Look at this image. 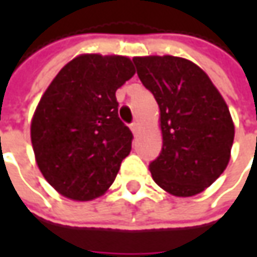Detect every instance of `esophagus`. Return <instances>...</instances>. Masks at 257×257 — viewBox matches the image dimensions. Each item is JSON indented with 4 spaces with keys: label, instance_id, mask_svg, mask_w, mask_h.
Returning a JSON list of instances; mask_svg holds the SVG:
<instances>
[{
    "label": "esophagus",
    "instance_id": "esophagus-1",
    "mask_svg": "<svg viewBox=\"0 0 257 257\" xmlns=\"http://www.w3.org/2000/svg\"><path fill=\"white\" fill-rule=\"evenodd\" d=\"M130 128H132L133 134H137L139 133V130H140V124L137 123V121H134V123L130 124Z\"/></svg>",
    "mask_w": 257,
    "mask_h": 257
}]
</instances>
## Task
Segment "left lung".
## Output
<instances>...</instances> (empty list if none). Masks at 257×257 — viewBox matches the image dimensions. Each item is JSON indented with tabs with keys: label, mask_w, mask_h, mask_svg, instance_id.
<instances>
[{
	"label": "left lung",
	"mask_w": 257,
	"mask_h": 257,
	"mask_svg": "<svg viewBox=\"0 0 257 257\" xmlns=\"http://www.w3.org/2000/svg\"><path fill=\"white\" fill-rule=\"evenodd\" d=\"M133 63L160 108L163 147L149 164L153 180L179 197L203 192L230 159L234 125L223 97L189 60L153 55Z\"/></svg>",
	"instance_id": "8db88e82"
}]
</instances>
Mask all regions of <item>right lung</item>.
Listing matches in <instances>:
<instances>
[{"label": "right lung", "mask_w": 257, "mask_h": 257, "mask_svg": "<svg viewBox=\"0 0 257 257\" xmlns=\"http://www.w3.org/2000/svg\"><path fill=\"white\" fill-rule=\"evenodd\" d=\"M134 75L127 57L84 54L61 68L31 123L35 160L45 180L73 200L101 196L132 150L115 91Z\"/></svg>", "instance_id": "1"}]
</instances>
